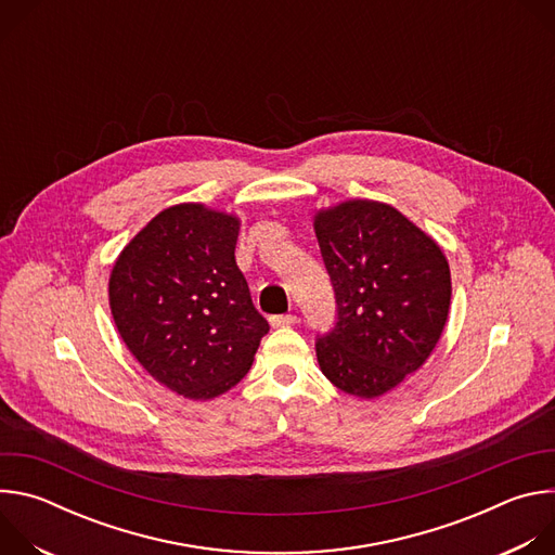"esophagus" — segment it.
<instances>
[{"label": "esophagus", "mask_w": 555, "mask_h": 555, "mask_svg": "<svg viewBox=\"0 0 555 555\" xmlns=\"http://www.w3.org/2000/svg\"><path fill=\"white\" fill-rule=\"evenodd\" d=\"M294 323H296L294 313H279V315H272V319H270L272 327H289Z\"/></svg>", "instance_id": "esophagus-1"}]
</instances>
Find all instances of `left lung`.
I'll return each mask as SVG.
<instances>
[{"mask_svg":"<svg viewBox=\"0 0 555 555\" xmlns=\"http://www.w3.org/2000/svg\"><path fill=\"white\" fill-rule=\"evenodd\" d=\"M338 321L315 338L321 371L356 398L415 373L448 321L450 268L435 240L388 204L349 199L313 219Z\"/></svg>","mask_w":555,"mask_h":555,"instance_id":"left-lung-1","label":"left lung"}]
</instances>
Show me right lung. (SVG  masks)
<instances>
[{
  "label": "right lung",
  "instance_id": "add662e5",
  "mask_svg": "<svg viewBox=\"0 0 555 555\" xmlns=\"http://www.w3.org/2000/svg\"><path fill=\"white\" fill-rule=\"evenodd\" d=\"M236 236V217L178 204L133 236L109 276L120 338L151 377L191 400L240 382L270 332L234 261Z\"/></svg>",
  "mask_w": 555,
  "mask_h": 555
}]
</instances>
